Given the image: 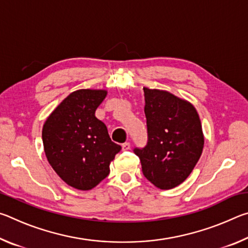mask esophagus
Listing matches in <instances>:
<instances>
[{
    "mask_svg": "<svg viewBox=\"0 0 248 248\" xmlns=\"http://www.w3.org/2000/svg\"><path fill=\"white\" fill-rule=\"evenodd\" d=\"M121 146H123V151H128V150H130V146L131 145H130L129 142H124V143H123V145Z\"/></svg>",
    "mask_w": 248,
    "mask_h": 248,
    "instance_id": "obj_1",
    "label": "esophagus"
}]
</instances>
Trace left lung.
Returning <instances> with one entry per match:
<instances>
[{
	"instance_id": "8db88e82",
	"label": "left lung",
	"mask_w": 248,
	"mask_h": 248,
	"mask_svg": "<svg viewBox=\"0 0 248 248\" xmlns=\"http://www.w3.org/2000/svg\"><path fill=\"white\" fill-rule=\"evenodd\" d=\"M148 142L134 148L142 173L159 189L182 184L194 170L203 149V134L197 110L169 92L144 87Z\"/></svg>"
}]
</instances>
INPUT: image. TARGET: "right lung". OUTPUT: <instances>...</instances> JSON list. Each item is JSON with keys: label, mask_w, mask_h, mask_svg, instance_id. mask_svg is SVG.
<instances>
[{"label": "right lung", "mask_w": 248, "mask_h": 248, "mask_svg": "<svg viewBox=\"0 0 248 248\" xmlns=\"http://www.w3.org/2000/svg\"><path fill=\"white\" fill-rule=\"evenodd\" d=\"M106 91L78 90L54 109L43 128L46 156L69 186L90 190L109 175V163L121 146L95 117Z\"/></svg>", "instance_id": "1"}]
</instances>
